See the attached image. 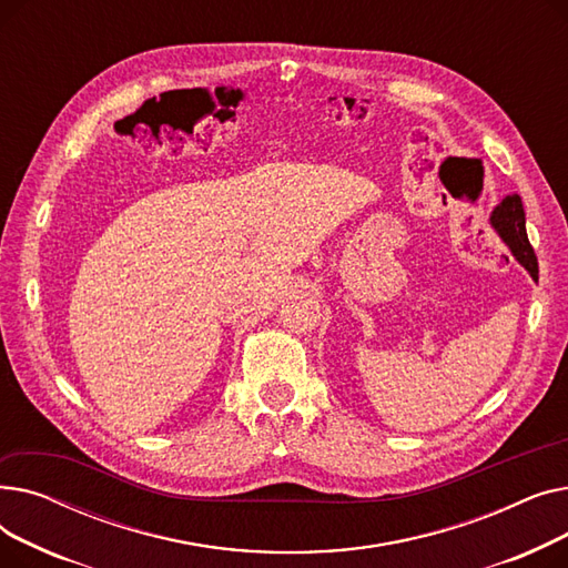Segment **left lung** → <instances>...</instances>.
I'll return each instance as SVG.
<instances>
[{
  "label": "left lung",
  "instance_id": "8db88e82",
  "mask_svg": "<svg viewBox=\"0 0 568 568\" xmlns=\"http://www.w3.org/2000/svg\"><path fill=\"white\" fill-rule=\"evenodd\" d=\"M495 230L499 232V236L506 242V246L511 248V253L516 255V260L527 268L531 274V278H536L539 274V260H536V253L527 239V230H525V212H523V200L520 195H509L504 197L490 216Z\"/></svg>",
  "mask_w": 568,
  "mask_h": 568
}]
</instances>
